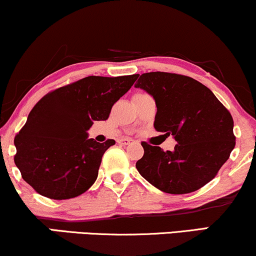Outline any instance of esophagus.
I'll list each match as a JSON object with an SVG mask.
<instances>
[{"instance_id":"obj_1","label":"esophagus","mask_w":256,"mask_h":256,"mask_svg":"<svg viewBox=\"0 0 256 256\" xmlns=\"http://www.w3.org/2000/svg\"><path fill=\"white\" fill-rule=\"evenodd\" d=\"M119 144H122V146H128V144L132 143L131 138H120V140H116Z\"/></svg>"}]
</instances>
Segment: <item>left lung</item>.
Listing matches in <instances>:
<instances>
[{"label":"left lung","mask_w":256,"mask_h":256,"mask_svg":"<svg viewBox=\"0 0 256 256\" xmlns=\"http://www.w3.org/2000/svg\"><path fill=\"white\" fill-rule=\"evenodd\" d=\"M134 87L155 98L156 131L178 142L173 152L142 142L144 155L136 163L140 174L170 194L194 192L210 182L235 148L229 110L206 86L178 74H142Z\"/></svg>","instance_id":"left-lung-1"}]
</instances>
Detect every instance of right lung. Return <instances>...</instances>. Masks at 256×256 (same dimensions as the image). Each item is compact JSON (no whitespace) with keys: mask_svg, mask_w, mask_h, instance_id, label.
<instances>
[{"mask_svg":"<svg viewBox=\"0 0 256 256\" xmlns=\"http://www.w3.org/2000/svg\"><path fill=\"white\" fill-rule=\"evenodd\" d=\"M138 75L88 76L42 96L14 138V162L21 176L39 194L54 200L75 198L95 182L104 143L87 138L94 122L110 110Z\"/></svg>","mask_w":256,"mask_h":256,"instance_id":"right-lung-1","label":"right lung"}]
</instances>
